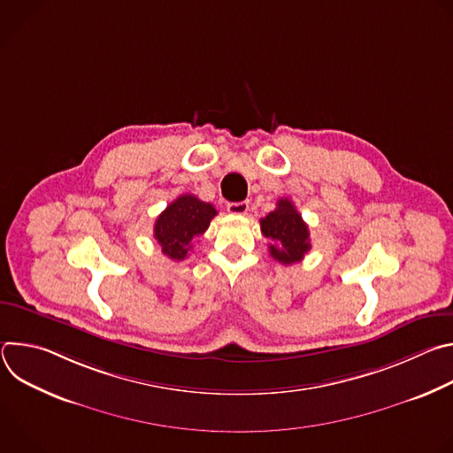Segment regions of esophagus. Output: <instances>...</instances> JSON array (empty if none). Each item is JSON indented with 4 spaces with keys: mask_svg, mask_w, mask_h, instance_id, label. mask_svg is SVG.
Masks as SVG:
<instances>
[{
    "mask_svg": "<svg viewBox=\"0 0 453 453\" xmlns=\"http://www.w3.org/2000/svg\"><path fill=\"white\" fill-rule=\"evenodd\" d=\"M227 211L231 215H245L249 211V203L242 201V203H229L227 204Z\"/></svg>",
    "mask_w": 453,
    "mask_h": 453,
    "instance_id": "esophagus-1",
    "label": "esophagus"
}]
</instances>
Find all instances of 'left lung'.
<instances>
[{
    "label": "left lung",
    "mask_w": 453,
    "mask_h": 453,
    "mask_svg": "<svg viewBox=\"0 0 453 453\" xmlns=\"http://www.w3.org/2000/svg\"><path fill=\"white\" fill-rule=\"evenodd\" d=\"M260 227L264 236L273 240L271 256L283 265L301 262L311 249L308 226L288 199H280L276 210L260 220Z\"/></svg>",
    "instance_id": "obj_1"
}]
</instances>
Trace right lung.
Instances as JSON below:
<instances>
[{"label":"right lung","mask_w":453,"mask_h":453,"mask_svg":"<svg viewBox=\"0 0 453 453\" xmlns=\"http://www.w3.org/2000/svg\"><path fill=\"white\" fill-rule=\"evenodd\" d=\"M217 210L196 196H180L166 206L154 224V238L170 260L180 262L188 256L191 242L204 234Z\"/></svg>","instance_id":"obj_1"}]
</instances>
